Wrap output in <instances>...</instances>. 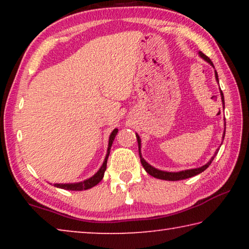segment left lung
Instances as JSON below:
<instances>
[{"mask_svg":"<svg viewBox=\"0 0 249 249\" xmlns=\"http://www.w3.org/2000/svg\"><path fill=\"white\" fill-rule=\"evenodd\" d=\"M199 54H200V57L201 58H203L204 60L206 61V62H209V64L213 67L214 68V66H213V62L210 60V58L209 57H206L205 54L202 53V52H199ZM214 73H215V79H216V81L218 82V75H217V72H216V70L214 71ZM220 91H221V99H222V102H223V107H224V95H223V93H222V90L220 89ZM224 126L225 127L224 128H226V124H224ZM224 136H225V129H224V133H223V140H224ZM136 137H137V142H138V153H140V157H141V162H142V167H144V169L147 171V174H149L150 176H153V177H155V178H157V179H161V180H167V181H178V180H183V179H188V178H191V177H195V176H196V175H199V174H201V172H203L206 168H208L210 165H211V162L213 161V159H214V157H215L216 156V154H217V150L215 151V154H214L212 157H211V159L209 160L208 162L205 163L204 166H202V167H199V168H193V169H187V170H182V171H177V172H170V171H163V170H159V169H157V168H155V167H153L151 165H149L148 162L146 161V160L142 158V150H141V147H142V141H141V137H140V135L138 134H136Z\"/></svg>","mask_w":249,"mask_h":249,"instance_id":"1","label":"left lung"}]
</instances>
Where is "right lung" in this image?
Listing matches in <instances>:
<instances>
[{"label": "right lung", "instance_id": "obj_1", "mask_svg": "<svg viewBox=\"0 0 249 249\" xmlns=\"http://www.w3.org/2000/svg\"><path fill=\"white\" fill-rule=\"evenodd\" d=\"M117 132H119V129L115 128V129H113V132L111 133V135H109L107 156H105L102 166H101L100 169H99L98 171H96L93 176L90 177L89 179H86V180H83V181H80V182H73V183H54V184H53L54 187L59 188V189H64V190L82 191V190H88V189L93 188L94 185L98 184V183L100 182V181L103 179L104 172H105V170H107V158H108V155H109V150H111L113 141H114V138H115V136H116Z\"/></svg>", "mask_w": 249, "mask_h": 249}]
</instances>
